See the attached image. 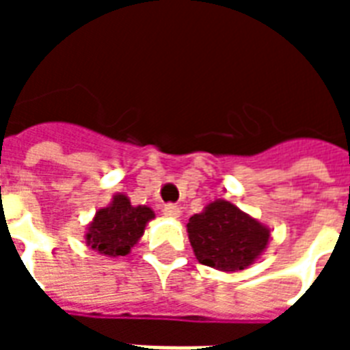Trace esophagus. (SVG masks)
<instances>
[{"instance_id": "1", "label": "esophagus", "mask_w": 350, "mask_h": 350, "mask_svg": "<svg viewBox=\"0 0 350 350\" xmlns=\"http://www.w3.org/2000/svg\"><path fill=\"white\" fill-rule=\"evenodd\" d=\"M163 213H165V217H168V219H176V217H180V208L174 204H167L163 208Z\"/></svg>"}]
</instances>
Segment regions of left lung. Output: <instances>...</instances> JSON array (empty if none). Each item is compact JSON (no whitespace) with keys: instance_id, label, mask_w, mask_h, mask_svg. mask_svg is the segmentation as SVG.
I'll use <instances>...</instances> for the list:
<instances>
[{"instance_id":"left-lung-1","label":"left lung","mask_w":350,"mask_h":350,"mask_svg":"<svg viewBox=\"0 0 350 350\" xmlns=\"http://www.w3.org/2000/svg\"><path fill=\"white\" fill-rule=\"evenodd\" d=\"M187 236L200 264L240 271L255 264L270 242V228L228 200H213L187 223Z\"/></svg>"}]
</instances>
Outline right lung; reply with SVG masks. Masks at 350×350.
<instances>
[{
    "mask_svg": "<svg viewBox=\"0 0 350 350\" xmlns=\"http://www.w3.org/2000/svg\"><path fill=\"white\" fill-rule=\"evenodd\" d=\"M153 217L152 208L133 206L129 197L118 193L110 204L95 212L88 225L86 243L105 257H125L142 238L148 221Z\"/></svg>",
    "mask_w": 350,
    "mask_h": 350,
    "instance_id": "obj_1",
    "label": "right lung"
}]
</instances>
